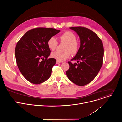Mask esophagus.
Here are the masks:
<instances>
[{
	"label": "esophagus",
	"instance_id": "obj_1",
	"mask_svg": "<svg viewBox=\"0 0 122 122\" xmlns=\"http://www.w3.org/2000/svg\"><path fill=\"white\" fill-rule=\"evenodd\" d=\"M61 63V61H57V62H56V63L57 64H60V63Z\"/></svg>",
	"mask_w": 122,
	"mask_h": 122
}]
</instances>
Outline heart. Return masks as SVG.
<instances>
[{
    "instance_id": "b5f03b06",
    "label": "heart",
    "mask_w": 122,
    "mask_h": 122,
    "mask_svg": "<svg viewBox=\"0 0 122 122\" xmlns=\"http://www.w3.org/2000/svg\"><path fill=\"white\" fill-rule=\"evenodd\" d=\"M61 43L65 44L64 52H54L51 54L52 58L59 61H63L70 57V52L72 54L76 53L78 49V44L76 41V35L71 31H66L59 38ZM47 45L49 49L54 50L56 49L58 45L56 39L52 37L48 41Z\"/></svg>"
}]
</instances>
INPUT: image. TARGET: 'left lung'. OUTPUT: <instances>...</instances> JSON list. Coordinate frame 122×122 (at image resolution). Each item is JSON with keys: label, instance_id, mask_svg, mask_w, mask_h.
<instances>
[{"label": "left lung", "instance_id": "obj_1", "mask_svg": "<svg viewBox=\"0 0 122 122\" xmlns=\"http://www.w3.org/2000/svg\"><path fill=\"white\" fill-rule=\"evenodd\" d=\"M69 29L77 34L80 45L76 56L71 60L77 61V63L68 62L70 67L66 75L74 83L84 86L96 77L102 66L103 43L96 33L87 28L78 26Z\"/></svg>", "mask_w": 122, "mask_h": 122}]
</instances>
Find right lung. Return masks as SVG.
<instances>
[{"label":"right lung","mask_w":122,"mask_h":122,"mask_svg":"<svg viewBox=\"0 0 122 122\" xmlns=\"http://www.w3.org/2000/svg\"><path fill=\"white\" fill-rule=\"evenodd\" d=\"M60 32L52 28L34 29L26 32L17 43L15 50L16 63L20 72L29 82L39 84L50 77L56 60L47 59L50 49L47 43L50 38Z\"/></svg>","instance_id":"right-lung-1"}]
</instances>
